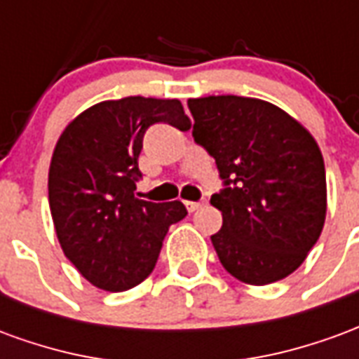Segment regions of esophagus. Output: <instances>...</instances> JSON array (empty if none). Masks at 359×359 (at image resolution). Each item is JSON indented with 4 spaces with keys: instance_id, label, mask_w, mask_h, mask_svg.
I'll return each mask as SVG.
<instances>
[{
    "instance_id": "obj_1",
    "label": "esophagus",
    "mask_w": 359,
    "mask_h": 359,
    "mask_svg": "<svg viewBox=\"0 0 359 359\" xmlns=\"http://www.w3.org/2000/svg\"><path fill=\"white\" fill-rule=\"evenodd\" d=\"M184 205H187V210L192 213V211H196L198 208H202L203 202H184Z\"/></svg>"
}]
</instances>
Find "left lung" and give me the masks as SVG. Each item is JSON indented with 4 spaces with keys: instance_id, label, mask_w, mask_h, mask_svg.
<instances>
[{
    "instance_id": "8db88e82",
    "label": "left lung",
    "mask_w": 359,
    "mask_h": 359,
    "mask_svg": "<svg viewBox=\"0 0 359 359\" xmlns=\"http://www.w3.org/2000/svg\"><path fill=\"white\" fill-rule=\"evenodd\" d=\"M196 144L217 165L223 213L211 236L234 278L269 285L306 259L323 231L327 180L321 149L288 113L264 100L210 95L188 100Z\"/></svg>"
}]
</instances>
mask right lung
Here are the masks:
<instances>
[{"instance_id":"obj_1","label":"right lung","mask_w":359,"mask_h":359,"mask_svg":"<svg viewBox=\"0 0 359 359\" xmlns=\"http://www.w3.org/2000/svg\"><path fill=\"white\" fill-rule=\"evenodd\" d=\"M190 128L179 100L130 95L92 105L67 126L50 165V210L69 262L92 285L123 292L156 267L182 202L140 200L138 156L151 125Z\"/></svg>"}]
</instances>
